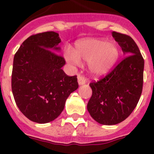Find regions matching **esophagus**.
<instances>
[{
	"instance_id": "34e87169",
	"label": "esophagus",
	"mask_w": 154,
	"mask_h": 154,
	"mask_svg": "<svg viewBox=\"0 0 154 154\" xmlns=\"http://www.w3.org/2000/svg\"><path fill=\"white\" fill-rule=\"evenodd\" d=\"M77 78H78V82L79 85H83V84L85 83V79L83 75H82L81 74H78V76H77Z\"/></svg>"
}]
</instances>
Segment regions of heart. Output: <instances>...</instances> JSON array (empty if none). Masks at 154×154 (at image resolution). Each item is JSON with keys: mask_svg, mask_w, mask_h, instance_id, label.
Masks as SVG:
<instances>
[{"mask_svg": "<svg viewBox=\"0 0 154 154\" xmlns=\"http://www.w3.org/2000/svg\"><path fill=\"white\" fill-rule=\"evenodd\" d=\"M69 59L74 62H89V69L95 75L106 74L113 67L119 56L117 46L104 39H86L76 45Z\"/></svg>", "mask_w": 154, "mask_h": 154, "instance_id": "1", "label": "heart"}]
</instances>
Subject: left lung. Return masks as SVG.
<instances>
[{
	"mask_svg": "<svg viewBox=\"0 0 154 154\" xmlns=\"http://www.w3.org/2000/svg\"><path fill=\"white\" fill-rule=\"evenodd\" d=\"M126 57L97 82H90L92 94L87 109L96 122L115 125L123 122L137 106L143 90L144 59L131 37L112 32Z\"/></svg>",
	"mask_w": 154,
	"mask_h": 154,
	"instance_id": "left-lung-1",
	"label": "left lung"
}]
</instances>
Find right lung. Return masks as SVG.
Instances as JSON below:
<instances>
[{"instance_id": "add662e5", "label": "right lung", "mask_w": 154, "mask_h": 154, "mask_svg": "<svg viewBox=\"0 0 154 154\" xmlns=\"http://www.w3.org/2000/svg\"><path fill=\"white\" fill-rule=\"evenodd\" d=\"M62 42L58 33L46 31L28 37L14 57L11 89L16 105L30 120L49 123L60 115L65 101L78 89L77 76L62 67L65 58L54 51Z\"/></svg>"}]
</instances>
